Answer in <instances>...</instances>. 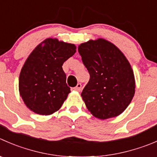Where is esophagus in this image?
Instances as JSON below:
<instances>
[{
  "label": "esophagus",
  "mask_w": 157,
  "mask_h": 157,
  "mask_svg": "<svg viewBox=\"0 0 157 157\" xmlns=\"http://www.w3.org/2000/svg\"><path fill=\"white\" fill-rule=\"evenodd\" d=\"M74 90L77 91V92H80L82 90V85L80 84V83H78V84H77V86L74 88Z\"/></svg>",
  "instance_id": "34e87169"
}]
</instances>
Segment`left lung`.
I'll return each instance as SVG.
<instances>
[{
    "mask_svg": "<svg viewBox=\"0 0 157 157\" xmlns=\"http://www.w3.org/2000/svg\"><path fill=\"white\" fill-rule=\"evenodd\" d=\"M78 51L90 76L81 93L88 110L100 120L119 116L135 94L130 62L116 45L103 38L80 44Z\"/></svg>",
    "mask_w": 157,
    "mask_h": 157,
    "instance_id": "left-lung-1",
    "label": "left lung"
}]
</instances>
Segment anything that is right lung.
I'll return each mask as SVG.
<instances>
[{"mask_svg": "<svg viewBox=\"0 0 157 157\" xmlns=\"http://www.w3.org/2000/svg\"><path fill=\"white\" fill-rule=\"evenodd\" d=\"M76 49L74 44L47 38L30 53L19 77L20 96L29 109L48 116L61 107L71 93L62 66Z\"/></svg>", "mask_w": 157, "mask_h": 157, "instance_id": "right-lung-1", "label": "right lung"}]
</instances>
